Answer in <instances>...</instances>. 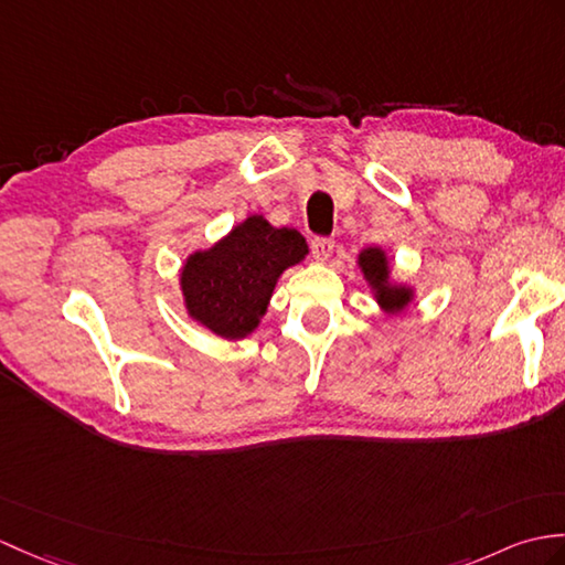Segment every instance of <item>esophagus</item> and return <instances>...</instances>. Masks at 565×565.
I'll return each instance as SVG.
<instances>
[{
    "label": "esophagus",
    "instance_id": "34e87169",
    "mask_svg": "<svg viewBox=\"0 0 565 565\" xmlns=\"http://www.w3.org/2000/svg\"><path fill=\"white\" fill-rule=\"evenodd\" d=\"M312 257L318 259V262H327L332 257V253H334V241H330V238H315L312 241Z\"/></svg>",
    "mask_w": 565,
    "mask_h": 565
}]
</instances>
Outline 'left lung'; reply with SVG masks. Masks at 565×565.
I'll list each match as a JSON object with an SVG mask.
<instances>
[{
    "instance_id": "8db88e82",
    "label": "left lung",
    "mask_w": 565,
    "mask_h": 565,
    "mask_svg": "<svg viewBox=\"0 0 565 565\" xmlns=\"http://www.w3.org/2000/svg\"><path fill=\"white\" fill-rule=\"evenodd\" d=\"M356 265L371 288L377 308L385 315H402L416 300V288L412 284L392 277L390 255L380 245L363 247L356 257Z\"/></svg>"
}]
</instances>
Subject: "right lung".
I'll return each instance as SVG.
<instances>
[{
	"instance_id": "1",
	"label": "right lung",
	"mask_w": 565,
	"mask_h": 565,
	"mask_svg": "<svg viewBox=\"0 0 565 565\" xmlns=\"http://www.w3.org/2000/svg\"><path fill=\"white\" fill-rule=\"evenodd\" d=\"M308 257L296 228H277L250 214L206 250H194L180 267V294L188 318L212 334L238 342L267 315L277 281Z\"/></svg>"
}]
</instances>
